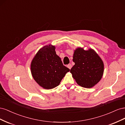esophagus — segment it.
Masks as SVG:
<instances>
[{"instance_id": "1", "label": "esophagus", "mask_w": 125, "mask_h": 125, "mask_svg": "<svg viewBox=\"0 0 125 125\" xmlns=\"http://www.w3.org/2000/svg\"><path fill=\"white\" fill-rule=\"evenodd\" d=\"M67 67L69 69H71V67H72V65H71V64H70V63H69V64H68V65H67Z\"/></svg>"}]
</instances>
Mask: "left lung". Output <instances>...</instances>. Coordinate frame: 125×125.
<instances>
[{"label":"left lung","instance_id":"left-lung-1","mask_svg":"<svg viewBox=\"0 0 125 125\" xmlns=\"http://www.w3.org/2000/svg\"><path fill=\"white\" fill-rule=\"evenodd\" d=\"M73 62L75 65L71 68L70 73L79 85L90 88L100 81L103 74L104 64L95 51L78 48L74 51Z\"/></svg>","mask_w":125,"mask_h":125}]
</instances>
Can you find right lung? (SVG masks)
<instances>
[{
  "label": "right lung",
  "mask_w": 125,
  "mask_h": 125,
  "mask_svg": "<svg viewBox=\"0 0 125 125\" xmlns=\"http://www.w3.org/2000/svg\"><path fill=\"white\" fill-rule=\"evenodd\" d=\"M31 70L32 76L40 86L51 89L58 86L70 69L64 66L55 52V47L48 45L40 49L33 58Z\"/></svg>",
  "instance_id": "obj_1"
}]
</instances>
